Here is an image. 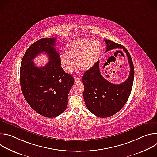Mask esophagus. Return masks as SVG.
<instances>
[{
  "instance_id": "obj_1",
  "label": "esophagus",
  "mask_w": 157,
  "mask_h": 157,
  "mask_svg": "<svg viewBox=\"0 0 157 157\" xmlns=\"http://www.w3.org/2000/svg\"><path fill=\"white\" fill-rule=\"evenodd\" d=\"M80 81H81V78H77V77L75 78V82H79Z\"/></svg>"
}]
</instances>
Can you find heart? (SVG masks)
Returning <instances> with one entry per match:
<instances>
[{
    "label": "heart",
    "mask_w": 157,
    "mask_h": 157,
    "mask_svg": "<svg viewBox=\"0 0 157 157\" xmlns=\"http://www.w3.org/2000/svg\"><path fill=\"white\" fill-rule=\"evenodd\" d=\"M102 50L101 43L98 41L81 40L73 43L67 50V55H60L61 63L66 72H71L75 63L72 59H76L79 68L89 70L99 60Z\"/></svg>",
    "instance_id": "obj_1"
}]
</instances>
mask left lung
I'll use <instances>...</instances> for the list:
<instances>
[{"label": "left lung", "mask_w": 157, "mask_h": 157, "mask_svg": "<svg viewBox=\"0 0 157 157\" xmlns=\"http://www.w3.org/2000/svg\"><path fill=\"white\" fill-rule=\"evenodd\" d=\"M107 44L105 52L115 48L125 52L130 70L128 78L119 84L110 83L101 74L99 61L82 76L85 104L95 116L105 118L116 114L124 107L130 94L134 78V67L128 50L122 44L109 40H104Z\"/></svg>", "instance_id": "obj_1"}]
</instances>
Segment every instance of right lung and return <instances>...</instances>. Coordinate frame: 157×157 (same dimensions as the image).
Wrapping results in <instances>:
<instances>
[{
	"instance_id": "obj_1",
	"label": "right lung",
	"mask_w": 157,
	"mask_h": 157,
	"mask_svg": "<svg viewBox=\"0 0 157 157\" xmlns=\"http://www.w3.org/2000/svg\"><path fill=\"white\" fill-rule=\"evenodd\" d=\"M55 42L56 38H47L33 43L25 53L20 70V86L25 100L38 114L49 118L66 110L74 84L73 77L61 66ZM41 52L49 56L50 61L43 67H37L32 60Z\"/></svg>"
}]
</instances>
